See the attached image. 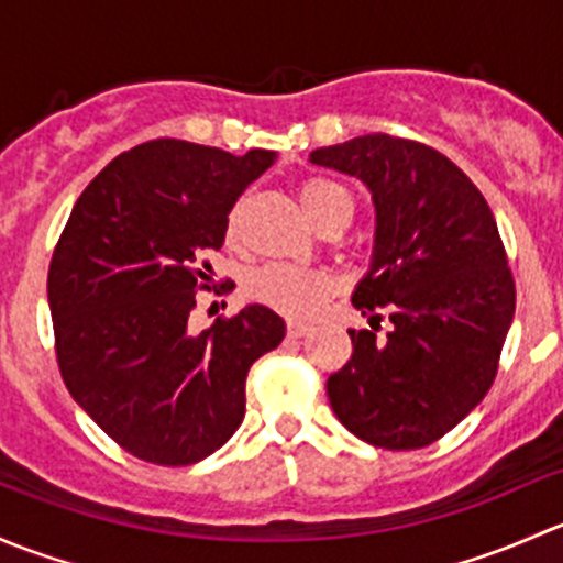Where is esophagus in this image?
I'll return each mask as SVG.
<instances>
[{"label": "esophagus", "instance_id": "1", "mask_svg": "<svg viewBox=\"0 0 563 563\" xmlns=\"http://www.w3.org/2000/svg\"><path fill=\"white\" fill-rule=\"evenodd\" d=\"M309 324L306 322H298V320H289L287 322V335L289 339H303V335H309Z\"/></svg>", "mask_w": 563, "mask_h": 563}]
</instances>
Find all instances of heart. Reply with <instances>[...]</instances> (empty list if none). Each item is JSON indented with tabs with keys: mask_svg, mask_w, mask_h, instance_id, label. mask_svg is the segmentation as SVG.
Listing matches in <instances>:
<instances>
[{
	"mask_svg": "<svg viewBox=\"0 0 563 563\" xmlns=\"http://www.w3.org/2000/svg\"><path fill=\"white\" fill-rule=\"evenodd\" d=\"M300 206H303L306 217L314 224H322L328 217L335 213H346L352 219L355 213V200H352L350 189L341 184L330 181V178H306L298 189ZM241 228V206H233L224 222V235L230 241L239 235ZM335 282L333 276L324 271L298 268V265L271 263L254 271L246 282V292L252 295L257 303L271 306V309L282 311L289 317H311L322 306V300L333 292Z\"/></svg>",
	"mask_w": 563,
	"mask_h": 563,
	"instance_id": "obj_1",
	"label": "heart"
}]
</instances>
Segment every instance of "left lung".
I'll list each match as a JSON object with an SVG mask.
<instances>
[{"label":"left lung","mask_w":563,"mask_h":563,"mask_svg":"<svg viewBox=\"0 0 563 563\" xmlns=\"http://www.w3.org/2000/svg\"><path fill=\"white\" fill-rule=\"evenodd\" d=\"M311 162L361 178L376 208L371 268L352 306V357L328 379L346 431L385 450H420L453 431L496 379L515 314V282L494 211L437 148L363 135ZM385 308L394 330L375 335Z\"/></svg>","instance_id":"8db88e82"}]
</instances>
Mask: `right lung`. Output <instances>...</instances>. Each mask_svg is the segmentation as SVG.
Returning a JSON list of instances; mask_svg holds the SVG:
<instances>
[{
	"label": "right lung",
	"instance_id": "1",
	"mask_svg": "<svg viewBox=\"0 0 563 563\" xmlns=\"http://www.w3.org/2000/svg\"><path fill=\"white\" fill-rule=\"evenodd\" d=\"M276 154L141 143L84 189L48 268L56 361L69 396L141 461L189 466L222 448L246 411V374L284 320L252 303L189 324L208 252L243 189Z\"/></svg>",
	"mask_w": 563,
	"mask_h": 563
}]
</instances>
